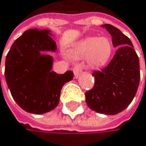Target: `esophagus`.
<instances>
[{
  "label": "esophagus",
  "mask_w": 146,
  "mask_h": 146,
  "mask_svg": "<svg viewBox=\"0 0 146 146\" xmlns=\"http://www.w3.org/2000/svg\"><path fill=\"white\" fill-rule=\"evenodd\" d=\"M84 68H85V66L83 63H80V64H75L74 67V74L75 78H78L80 75V74L82 72Z\"/></svg>",
  "instance_id": "obj_1"
}]
</instances>
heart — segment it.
<instances>
[{
    "label": "heart",
    "instance_id": "heart-1",
    "mask_svg": "<svg viewBox=\"0 0 146 146\" xmlns=\"http://www.w3.org/2000/svg\"><path fill=\"white\" fill-rule=\"evenodd\" d=\"M112 41L106 37H89L76 46L74 51V58L88 56V64L92 68L104 66L113 54Z\"/></svg>",
    "mask_w": 146,
    "mask_h": 146
}]
</instances>
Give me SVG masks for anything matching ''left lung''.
I'll use <instances>...</instances> for the list:
<instances>
[{
	"label": "left lung",
	"instance_id": "8db88e82",
	"mask_svg": "<svg viewBox=\"0 0 146 146\" xmlns=\"http://www.w3.org/2000/svg\"><path fill=\"white\" fill-rule=\"evenodd\" d=\"M102 26L112 35L113 45L119 48L105 68L92 74L95 85L85 93L86 103L95 112L114 115L127 108L137 94L139 59L129 37L112 25Z\"/></svg>",
	"mask_w": 146,
	"mask_h": 146
}]
</instances>
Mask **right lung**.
Segmentation results:
<instances>
[{"label": "right lung", "instance_id": "obj_1", "mask_svg": "<svg viewBox=\"0 0 146 146\" xmlns=\"http://www.w3.org/2000/svg\"><path fill=\"white\" fill-rule=\"evenodd\" d=\"M49 30L30 29L17 38L6 56L5 79L16 103L25 112L42 114L59 103L61 89L74 72H52L53 58L44 52L56 50Z\"/></svg>", "mask_w": 146, "mask_h": 146}]
</instances>
